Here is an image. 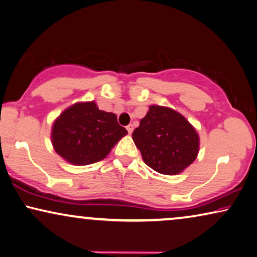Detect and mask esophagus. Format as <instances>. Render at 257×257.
Returning a JSON list of instances; mask_svg holds the SVG:
<instances>
[{"label":"esophagus","mask_w":257,"mask_h":257,"mask_svg":"<svg viewBox=\"0 0 257 257\" xmlns=\"http://www.w3.org/2000/svg\"><path fill=\"white\" fill-rule=\"evenodd\" d=\"M127 130H128L129 134H132L134 132V125L133 124H128L127 125Z\"/></svg>","instance_id":"1"}]
</instances>
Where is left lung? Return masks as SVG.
Returning a JSON list of instances; mask_svg holds the SVG:
<instances>
[{"mask_svg": "<svg viewBox=\"0 0 257 257\" xmlns=\"http://www.w3.org/2000/svg\"><path fill=\"white\" fill-rule=\"evenodd\" d=\"M133 140L144 163L165 175L185 171L200 150V136L193 124L177 110L159 105L149 107Z\"/></svg>", "mask_w": 257, "mask_h": 257, "instance_id": "8db88e82", "label": "left lung"}]
</instances>
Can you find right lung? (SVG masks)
Instances as JSON below:
<instances>
[{"label": "right lung", "mask_w": 257, "mask_h": 257, "mask_svg": "<svg viewBox=\"0 0 257 257\" xmlns=\"http://www.w3.org/2000/svg\"><path fill=\"white\" fill-rule=\"evenodd\" d=\"M127 134L115 114L99 109L94 101H80L55 118L51 139L61 158L75 166H85L105 159Z\"/></svg>", "instance_id": "1"}]
</instances>
